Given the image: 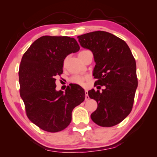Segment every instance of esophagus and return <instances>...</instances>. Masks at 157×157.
Wrapping results in <instances>:
<instances>
[{
	"label": "esophagus",
	"instance_id": "esophagus-1",
	"mask_svg": "<svg viewBox=\"0 0 157 157\" xmlns=\"http://www.w3.org/2000/svg\"><path fill=\"white\" fill-rule=\"evenodd\" d=\"M89 99V96L88 95V91L87 90H85V100L87 101Z\"/></svg>",
	"mask_w": 157,
	"mask_h": 157
}]
</instances>
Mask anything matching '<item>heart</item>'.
<instances>
[{"label":"heart","instance_id":"heart-1","mask_svg":"<svg viewBox=\"0 0 157 157\" xmlns=\"http://www.w3.org/2000/svg\"><path fill=\"white\" fill-rule=\"evenodd\" d=\"M89 51H89V50L81 51H80V53H78V56H80L81 55L83 54V53L89 52ZM66 61V59L64 60V62H63L64 65H65ZM86 79H87V76H81V75H76V76H72L71 78V81L72 83H76V84H78V85H80V86H83V85H84L85 81L86 80Z\"/></svg>","mask_w":157,"mask_h":157}]
</instances>
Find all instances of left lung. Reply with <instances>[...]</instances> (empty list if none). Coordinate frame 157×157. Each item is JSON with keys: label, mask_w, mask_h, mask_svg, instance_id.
Returning a JSON list of instances; mask_svg holds the SVG:
<instances>
[{"label": "left lung", "mask_w": 157, "mask_h": 157, "mask_svg": "<svg viewBox=\"0 0 157 157\" xmlns=\"http://www.w3.org/2000/svg\"><path fill=\"white\" fill-rule=\"evenodd\" d=\"M77 38L81 46L94 54V86H104L102 92L94 89L88 92L98 104L91 115L92 121L104 127L117 125L132 111L138 86L132 51L124 40L106 31L91 32Z\"/></svg>", "instance_id": "8db88e82"}]
</instances>
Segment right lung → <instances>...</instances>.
<instances>
[{
    "label": "right lung",
    "instance_id": "right-lung-1",
    "mask_svg": "<svg viewBox=\"0 0 157 157\" xmlns=\"http://www.w3.org/2000/svg\"><path fill=\"white\" fill-rule=\"evenodd\" d=\"M80 49L74 38L44 36L25 51L19 68L20 95L30 121L48 132L63 130L71 121L72 111L85 99L80 86L56 90V80L63 74V61Z\"/></svg>",
    "mask_w": 157,
    "mask_h": 157
}]
</instances>
